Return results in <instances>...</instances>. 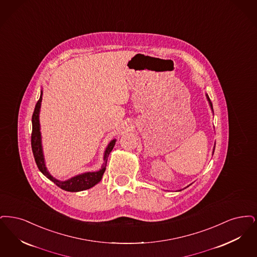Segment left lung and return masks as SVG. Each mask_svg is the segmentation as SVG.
<instances>
[{
    "label": "left lung",
    "mask_w": 257,
    "mask_h": 257,
    "mask_svg": "<svg viewBox=\"0 0 257 257\" xmlns=\"http://www.w3.org/2000/svg\"><path fill=\"white\" fill-rule=\"evenodd\" d=\"M205 96H206V99H207V101H208V103H209V106H210V108H211V110H212V113L214 114V111H213L212 102H211V100H210V99H209V97H208V95H207V94H205ZM214 150H215V146H214V148H213V154H214ZM191 184H192V183H191ZM191 184H189L188 186H186L185 188L189 187ZM185 188H184V189H185ZM179 191H181V190H179Z\"/></svg>",
    "instance_id": "left-lung-1"
}]
</instances>
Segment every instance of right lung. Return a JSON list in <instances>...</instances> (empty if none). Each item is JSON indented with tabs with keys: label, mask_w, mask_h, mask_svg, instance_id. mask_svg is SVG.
Here are the masks:
<instances>
[{
	"label": "right lung",
	"mask_w": 257,
	"mask_h": 257,
	"mask_svg": "<svg viewBox=\"0 0 257 257\" xmlns=\"http://www.w3.org/2000/svg\"><path fill=\"white\" fill-rule=\"evenodd\" d=\"M42 95L43 90L41 89L40 98L37 101L35 108H34L32 123H33V134H32V149L34 153V159L36 162V165L39 169V171L44 175L47 179L53 181L56 185L62 190H65L68 192H79L83 190L89 189L96 184H98L101 180L102 175L105 171L106 162L109 154L113 150V147L116 143V139H112L111 141L106 146L103 154V164L101 165L99 171L96 172H85L82 174H78L75 177H72L71 179L66 180H59L54 178L48 171L45 163L44 153H43V147H42V137L40 132V122H39V114L41 108V101H42Z\"/></svg>",
	"instance_id": "1"
}]
</instances>
